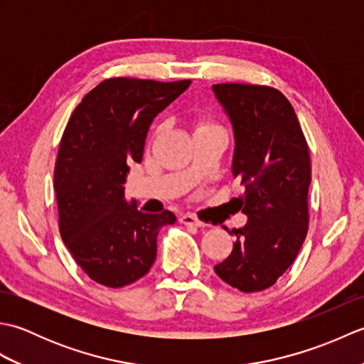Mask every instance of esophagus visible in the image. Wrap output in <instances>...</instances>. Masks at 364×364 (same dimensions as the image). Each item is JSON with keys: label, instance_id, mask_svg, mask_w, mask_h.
Masks as SVG:
<instances>
[{"label": "esophagus", "instance_id": "obj_1", "mask_svg": "<svg viewBox=\"0 0 364 364\" xmlns=\"http://www.w3.org/2000/svg\"><path fill=\"white\" fill-rule=\"evenodd\" d=\"M180 222L184 223V225H196V227H203L205 223L196 218L194 214H181L180 215Z\"/></svg>", "mask_w": 364, "mask_h": 364}]
</instances>
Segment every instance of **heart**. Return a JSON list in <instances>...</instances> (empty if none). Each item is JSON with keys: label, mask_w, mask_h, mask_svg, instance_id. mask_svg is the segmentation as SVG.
<instances>
[{"label": "heart", "mask_w": 364, "mask_h": 364, "mask_svg": "<svg viewBox=\"0 0 364 364\" xmlns=\"http://www.w3.org/2000/svg\"><path fill=\"white\" fill-rule=\"evenodd\" d=\"M194 125H196V134H197V133H202V131L220 128V127L218 125V123H214L211 119H208V117H198V119H196Z\"/></svg>", "instance_id": "heart-1"}]
</instances>
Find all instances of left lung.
<instances>
[{"label": "left lung", "mask_w": 364, "mask_h": 364, "mask_svg": "<svg viewBox=\"0 0 364 364\" xmlns=\"http://www.w3.org/2000/svg\"><path fill=\"white\" fill-rule=\"evenodd\" d=\"M213 90L233 123V175L244 186L239 208L249 215L235 231L230 257L214 270L239 291H264L288 270L308 233L310 151L280 90L241 82Z\"/></svg>", "instance_id": "8db88e82"}]
</instances>
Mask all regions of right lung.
I'll return each mask as SVG.
<instances>
[{"mask_svg":"<svg viewBox=\"0 0 364 364\" xmlns=\"http://www.w3.org/2000/svg\"><path fill=\"white\" fill-rule=\"evenodd\" d=\"M189 84L107 78L75 107L60 139L54 167L60 236L76 264L107 288L149 272L161 227L176 220L170 211L146 214L128 205L123 184L129 162L142 161L153 119Z\"/></svg>","mask_w":364,"mask_h":364,"instance_id":"1","label":"right lung"}]
</instances>
